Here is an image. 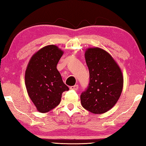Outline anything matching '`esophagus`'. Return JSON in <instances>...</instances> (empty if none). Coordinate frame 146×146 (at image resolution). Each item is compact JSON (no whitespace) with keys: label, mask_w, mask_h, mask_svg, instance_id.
<instances>
[{"label":"esophagus","mask_w":146,"mask_h":146,"mask_svg":"<svg viewBox=\"0 0 146 146\" xmlns=\"http://www.w3.org/2000/svg\"><path fill=\"white\" fill-rule=\"evenodd\" d=\"M78 88V85H75L74 86H71L70 87V89L73 90H77Z\"/></svg>","instance_id":"esophagus-1"}]
</instances>
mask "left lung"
Masks as SVG:
<instances>
[{"mask_svg":"<svg viewBox=\"0 0 146 146\" xmlns=\"http://www.w3.org/2000/svg\"><path fill=\"white\" fill-rule=\"evenodd\" d=\"M85 58L90 82L80 96L82 105L94 114L104 113L116 104L121 96L123 86L121 70L113 57L102 48H87Z\"/></svg>","mask_w":146,"mask_h":146,"instance_id":"obj_1","label":"left lung"}]
</instances>
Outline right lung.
<instances>
[{
	"instance_id": "right-lung-1",
	"label": "right lung",
	"mask_w": 146,
	"mask_h": 146,
	"mask_svg": "<svg viewBox=\"0 0 146 146\" xmlns=\"http://www.w3.org/2000/svg\"><path fill=\"white\" fill-rule=\"evenodd\" d=\"M63 53L56 45H47L34 54L28 64L25 76L26 88L40 113L55 108L61 102L62 92L69 90L56 68Z\"/></svg>"
}]
</instances>
